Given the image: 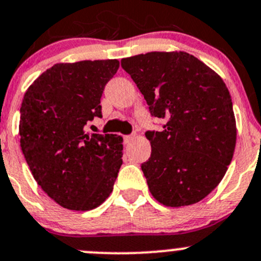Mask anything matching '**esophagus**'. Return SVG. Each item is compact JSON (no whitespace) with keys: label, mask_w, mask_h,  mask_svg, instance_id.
<instances>
[{"label":"esophagus","mask_w":261,"mask_h":261,"mask_svg":"<svg viewBox=\"0 0 261 261\" xmlns=\"http://www.w3.org/2000/svg\"><path fill=\"white\" fill-rule=\"evenodd\" d=\"M133 140H134V136L133 135L123 136V143H125V144H130Z\"/></svg>","instance_id":"esophagus-1"}]
</instances>
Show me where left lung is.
<instances>
[{
	"instance_id": "left-lung-1",
	"label": "left lung",
	"mask_w": 261,
	"mask_h": 261,
	"mask_svg": "<svg viewBox=\"0 0 261 261\" xmlns=\"http://www.w3.org/2000/svg\"><path fill=\"white\" fill-rule=\"evenodd\" d=\"M162 131H146L151 155L141 164L150 193L168 207L197 203L218 186L232 160L236 121L230 92L211 68L184 51L121 60Z\"/></svg>"
}]
</instances>
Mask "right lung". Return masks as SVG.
<instances>
[{
  "instance_id": "1",
  "label": "right lung",
  "mask_w": 261,
  "mask_h": 261,
  "mask_svg": "<svg viewBox=\"0 0 261 261\" xmlns=\"http://www.w3.org/2000/svg\"><path fill=\"white\" fill-rule=\"evenodd\" d=\"M117 59L59 63L26 91L20 109V145L44 192L58 204L89 211L111 194L122 164V138L87 134L101 117L105 86Z\"/></svg>"
}]
</instances>
